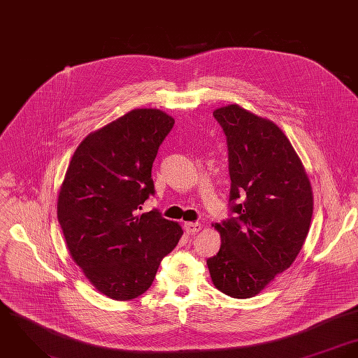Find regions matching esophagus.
Segmentation results:
<instances>
[{"mask_svg":"<svg viewBox=\"0 0 358 358\" xmlns=\"http://www.w3.org/2000/svg\"><path fill=\"white\" fill-rule=\"evenodd\" d=\"M184 228L188 234H198L199 231L201 229V224L200 222H185Z\"/></svg>","mask_w":358,"mask_h":358,"instance_id":"esophagus-1","label":"esophagus"}]
</instances>
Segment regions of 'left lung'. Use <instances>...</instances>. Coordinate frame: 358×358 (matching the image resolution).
I'll list each match as a JSON object with an SVG mask.
<instances>
[{
	"mask_svg": "<svg viewBox=\"0 0 358 358\" xmlns=\"http://www.w3.org/2000/svg\"><path fill=\"white\" fill-rule=\"evenodd\" d=\"M227 137L229 218L207 259L214 285L245 299L287 271L308 236L313 194L302 162L271 120L231 104L213 113Z\"/></svg>",
	"mask_w": 358,
	"mask_h": 358,
	"instance_id": "left-lung-1",
	"label": "left lung"
}]
</instances>
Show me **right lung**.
Here are the masks:
<instances>
[{
    "mask_svg": "<svg viewBox=\"0 0 358 358\" xmlns=\"http://www.w3.org/2000/svg\"><path fill=\"white\" fill-rule=\"evenodd\" d=\"M173 126L163 111L133 110L90 133L67 169L57 200L63 235L85 276L111 299L144 294L182 236L159 210L140 213L155 195L152 163Z\"/></svg>",
    "mask_w": 358,
    "mask_h": 358,
    "instance_id": "add662e5",
    "label": "right lung"
}]
</instances>
